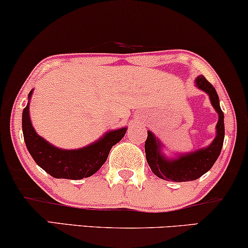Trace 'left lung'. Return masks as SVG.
Here are the masks:
<instances>
[{
  "label": "left lung",
  "instance_id": "1",
  "mask_svg": "<svg viewBox=\"0 0 248 248\" xmlns=\"http://www.w3.org/2000/svg\"><path fill=\"white\" fill-rule=\"evenodd\" d=\"M194 86L205 92L209 96V101L218 115L216 124V135L213 142L208 146L202 147L192 152L178 153L173 156H167L162 152L164 145L158 137L152 131H147V139L145 142L146 161L153 174L159 178L173 182H187L194 181L202 177L213 167L215 161L220 155L224 140V114L220 106L217 93L215 88L205 79V77L199 75L194 80Z\"/></svg>",
  "mask_w": 248,
  "mask_h": 248
}]
</instances>
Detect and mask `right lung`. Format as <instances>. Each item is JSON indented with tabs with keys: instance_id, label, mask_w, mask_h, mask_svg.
<instances>
[{
	"instance_id": "1",
	"label": "right lung",
	"mask_w": 248,
	"mask_h": 248,
	"mask_svg": "<svg viewBox=\"0 0 248 248\" xmlns=\"http://www.w3.org/2000/svg\"><path fill=\"white\" fill-rule=\"evenodd\" d=\"M34 89L28 93V103L23 111V134L28 152L34 161L55 178L82 180L92 176L104 165L112 146L120 142L127 127L108 130L89 145L65 150L52 145L34 129L30 118V101Z\"/></svg>"
}]
</instances>
